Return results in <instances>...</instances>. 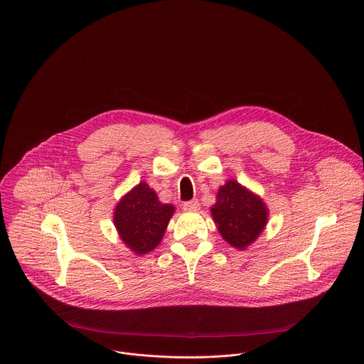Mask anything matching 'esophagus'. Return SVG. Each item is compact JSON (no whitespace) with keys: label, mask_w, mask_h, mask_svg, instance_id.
Instances as JSON below:
<instances>
[{"label":"esophagus","mask_w":364,"mask_h":364,"mask_svg":"<svg viewBox=\"0 0 364 364\" xmlns=\"http://www.w3.org/2000/svg\"><path fill=\"white\" fill-rule=\"evenodd\" d=\"M183 208L187 210V211H197L200 208V203H198V200L194 198V200H190V201L184 203Z\"/></svg>","instance_id":"esophagus-1"}]
</instances>
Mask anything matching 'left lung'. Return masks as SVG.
Masks as SVG:
<instances>
[{
    "mask_svg": "<svg viewBox=\"0 0 364 364\" xmlns=\"http://www.w3.org/2000/svg\"><path fill=\"white\" fill-rule=\"evenodd\" d=\"M210 211L223 240L238 250L252 246L269 220L263 198L235 180H227L218 188Z\"/></svg>",
    "mask_w": 364,
    "mask_h": 364,
    "instance_id": "8db88e82",
    "label": "left lung"
}]
</instances>
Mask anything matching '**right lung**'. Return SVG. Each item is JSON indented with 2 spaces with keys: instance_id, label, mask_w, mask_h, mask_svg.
<instances>
[{
  "instance_id": "1",
  "label": "right lung",
  "mask_w": 364,
  "mask_h": 364,
  "mask_svg": "<svg viewBox=\"0 0 364 364\" xmlns=\"http://www.w3.org/2000/svg\"><path fill=\"white\" fill-rule=\"evenodd\" d=\"M174 210L173 204L161 203L156 191L141 181L119 198L112 220L121 241L134 255L143 256L161 243Z\"/></svg>"
}]
</instances>
